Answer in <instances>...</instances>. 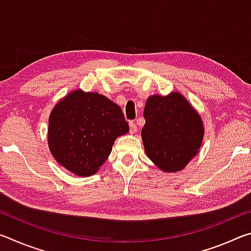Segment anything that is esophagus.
Instances as JSON below:
<instances>
[{"instance_id": "esophagus-1", "label": "esophagus", "mask_w": 251, "mask_h": 251, "mask_svg": "<svg viewBox=\"0 0 251 251\" xmlns=\"http://www.w3.org/2000/svg\"><path fill=\"white\" fill-rule=\"evenodd\" d=\"M129 131L130 134H135L137 131V126H136L135 122H129Z\"/></svg>"}]
</instances>
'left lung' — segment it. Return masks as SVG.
I'll list each match as a JSON object with an SVG mask.
<instances>
[{
    "label": "left lung",
    "mask_w": 251,
    "mask_h": 251,
    "mask_svg": "<svg viewBox=\"0 0 251 251\" xmlns=\"http://www.w3.org/2000/svg\"><path fill=\"white\" fill-rule=\"evenodd\" d=\"M144 118L146 154L161 171H181L197 155L203 137L202 121L180 93L148 97Z\"/></svg>",
    "instance_id": "obj_1"
}]
</instances>
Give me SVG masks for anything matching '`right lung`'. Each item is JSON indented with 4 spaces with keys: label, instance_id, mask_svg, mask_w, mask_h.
Returning <instances> with one entry per match:
<instances>
[{
    "label": "right lung",
    "instance_id": "1",
    "mask_svg": "<svg viewBox=\"0 0 251 251\" xmlns=\"http://www.w3.org/2000/svg\"><path fill=\"white\" fill-rule=\"evenodd\" d=\"M128 130L117 104L99 93L76 90L59 100L50 113L49 147L67 171L91 176L107 159L115 139Z\"/></svg>",
    "mask_w": 251,
    "mask_h": 251
}]
</instances>
